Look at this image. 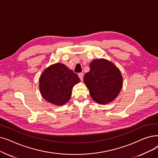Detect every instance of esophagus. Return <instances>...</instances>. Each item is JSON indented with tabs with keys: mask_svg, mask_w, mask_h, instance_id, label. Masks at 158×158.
<instances>
[{
	"mask_svg": "<svg viewBox=\"0 0 158 158\" xmlns=\"http://www.w3.org/2000/svg\"><path fill=\"white\" fill-rule=\"evenodd\" d=\"M78 75H79V78H80V79H81V81H83V73H80L78 74Z\"/></svg>",
	"mask_w": 158,
	"mask_h": 158,
	"instance_id": "obj_1",
	"label": "esophagus"
}]
</instances>
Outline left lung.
I'll use <instances>...</instances> for the list:
<instances>
[{"instance_id":"obj_1","label":"left lung","mask_w":158,"mask_h":158,"mask_svg":"<svg viewBox=\"0 0 158 158\" xmlns=\"http://www.w3.org/2000/svg\"><path fill=\"white\" fill-rule=\"evenodd\" d=\"M90 68L83 79L92 99L101 105L113 101L123 86V77L119 68L105 59H94Z\"/></svg>"}]
</instances>
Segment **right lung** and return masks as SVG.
Wrapping results in <instances>:
<instances>
[{
    "instance_id": "1",
    "label": "right lung",
    "mask_w": 158,
    "mask_h": 158,
    "mask_svg": "<svg viewBox=\"0 0 158 158\" xmlns=\"http://www.w3.org/2000/svg\"><path fill=\"white\" fill-rule=\"evenodd\" d=\"M79 82L77 75L65 64L56 63L46 68L40 75L39 90L46 101L61 106L70 100L73 86Z\"/></svg>"
}]
</instances>
